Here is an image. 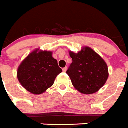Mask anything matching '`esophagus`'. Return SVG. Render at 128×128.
<instances>
[{
	"instance_id": "34e87169",
	"label": "esophagus",
	"mask_w": 128,
	"mask_h": 128,
	"mask_svg": "<svg viewBox=\"0 0 128 128\" xmlns=\"http://www.w3.org/2000/svg\"><path fill=\"white\" fill-rule=\"evenodd\" d=\"M66 70H67V67L66 66L64 67V68H62V70H63V72H65L66 71Z\"/></svg>"
}]
</instances>
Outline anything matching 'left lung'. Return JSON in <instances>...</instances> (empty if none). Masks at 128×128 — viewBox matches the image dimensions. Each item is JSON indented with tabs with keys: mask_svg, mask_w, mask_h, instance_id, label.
<instances>
[{
	"mask_svg": "<svg viewBox=\"0 0 128 128\" xmlns=\"http://www.w3.org/2000/svg\"><path fill=\"white\" fill-rule=\"evenodd\" d=\"M72 63L66 71L76 89L92 94L100 89L108 77V66L103 59L89 47L78 54L70 52Z\"/></svg>",
	"mask_w": 128,
	"mask_h": 128,
	"instance_id": "8db88e82",
	"label": "left lung"
}]
</instances>
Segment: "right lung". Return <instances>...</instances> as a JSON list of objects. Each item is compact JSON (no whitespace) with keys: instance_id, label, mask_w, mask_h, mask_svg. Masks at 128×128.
<instances>
[{"instance_id":"right-lung-1","label":"right lung","mask_w":128,"mask_h":128,"mask_svg":"<svg viewBox=\"0 0 128 128\" xmlns=\"http://www.w3.org/2000/svg\"><path fill=\"white\" fill-rule=\"evenodd\" d=\"M62 72L51 52L37 50L32 52L21 63L17 78L22 85L33 94H41L54 84L56 76Z\"/></svg>"}]
</instances>
